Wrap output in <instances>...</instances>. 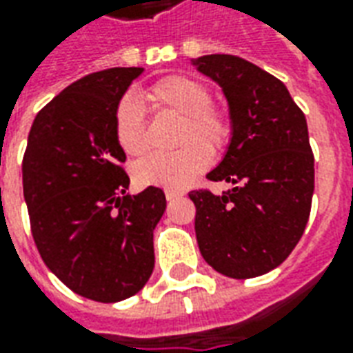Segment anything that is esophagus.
<instances>
[{"label": "esophagus", "mask_w": 353, "mask_h": 353, "mask_svg": "<svg viewBox=\"0 0 353 353\" xmlns=\"http://www.w3.org/2000/svg\"><path fill=\"white\" fill-rule=\"evenodd\" d=\"M181 196V192H177V191H166V200L168 202H172V200H177Z\"/></svg>", "instance_id": "34e87169"}]
</instances>
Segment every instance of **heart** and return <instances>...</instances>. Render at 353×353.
<instances>
[{"mask_svg":"<svg viewBox=\"0 0 353 353\" xmlns=\"http://www.w3.org/2000/svg\"><path fill=\"white\" fill-rule=\"evenodd\" d=\"M145 98L159 111L181 117L179 145L174 153H157L136 166V181L143 187H164L179 191L210 166L212 152L221 151L230 139V123L221 109L212 108L210 90L202 83L185 75L164 77L147 88ZM115 136L124 153L138 157L145 153V119L139 101L124 96L115 111Z\"/></svg>","mask_w":353,"mask_h":353,"instance_id":"1","label":"heart"}]
</instances>
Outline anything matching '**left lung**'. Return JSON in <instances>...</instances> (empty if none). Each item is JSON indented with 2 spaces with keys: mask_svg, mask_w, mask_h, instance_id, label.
<instances>
[{
  "mask_svg": "<svg viewBox=\"0 0 353 353\" xmlns=\"http://www.w3.org/2000/svg\"><path fill=\"white\" fill-rule=\"evenodd\" d=\"M229 105L230 139L208 177L230 191H192L194 232L208 265L245 280L270 272L293 252L308 223L314 154L308 126L285 85L230 54L192 58Z\"/></svg>",
  "mask_w": 353,
  "mask_h": 353,
  "instance_id": "obj_1",
  "label": "left lung"
}]
</instances>
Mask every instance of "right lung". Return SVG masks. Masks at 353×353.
Listing matches in <instances>:
<instances>
[{
    "label": "right lung",
    "instance_id": "1",
    "mask_svg": "<svg viewBox=\"0 0 353 353\" xmlns=\"http://www.w3.org/2000/svg\"><path fill=\"white\" fill-rule=\"evenodd\" d=\"M143 68H111L64 88L37 113L22 161L32 234L50 272L77 295L119 303L154 266L153 230L166 210L159 187L130 179L115 111Z\"/></svg>",
    "mask_w": 353,
    "mask_h": 353
}]
</instances>
